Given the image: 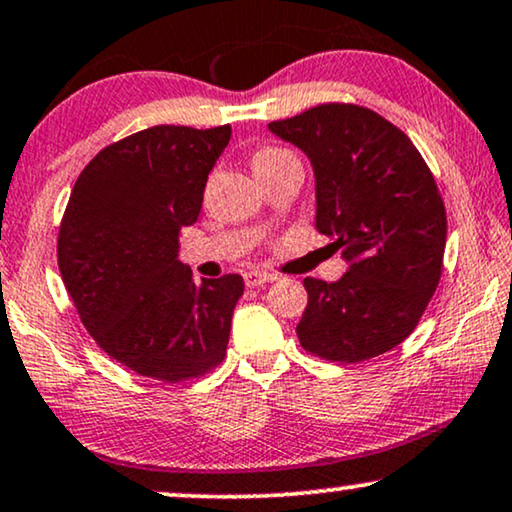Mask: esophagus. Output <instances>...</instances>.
I'll return each instance as SVG.
<instances>
[{"mask_svg": "<svg viewBox=\"0 0 512 512\" xmlns=\"http://www.w3.org/2000/svg\"><path fill=\"white\" fill-rule=\"evenodd\" d=\"M243 278H245V285H248V288H257V285L276 281V276L267 274V271H248Z\"/></svg>", "mask_w": 512, "mask_h": 512, "instance_id": "esophagus-1", "label": "esophagus"}]
</instances>
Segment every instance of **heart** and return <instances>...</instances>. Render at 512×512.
<instances>
[{
    "mask_svg": "<svg viewBox=\"0 0 512 512\" xmlns=\"http://www.w3.org/2000/svg\"><path fill=\"white\" fill-rule=\"evenodd\" d=\"M288 159H295V154L288 152V149L262 147L252 154V170H255V173H262V170L274 168V166H278V163H283Z\"/></svg>",
    "mask_w": 512,
    "mask_h": 512,
    "instance_id": "1",
    "label": "heart"
}]
</instances>
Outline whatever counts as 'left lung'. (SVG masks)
<instances>
[{
  "label": "left lung",
  "instance_id": "left-lung-1",
  "mask_svg": "<svg viewBox=\"0 0 512 512\" xmlns=\"http://www.w3.org/2000/svg\"><path fill=\"white\" fill-rule=\"evenodd\" d=\"M269 131L302 149L316 173V227L335 238L349 271L304 278L297 325L304 351L363 363L405 342L442 276L447 213L412 140L372 109L325 102Z\"/></svg>",
  "mask_w": 512,
  "mask_h": 512
}]
</instances>
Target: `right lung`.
I'll return each instance as SVG.
<instances>
[{"mask_svg":"<svg viewBox=\"0 0 512 512\" xmlns=\"http://www.w3.org/2000/svg\"><path fill=\"white\" fill-rule=\"evenodd\" d=\"M231 126H152L112 142L74 182L58 267L93 342L163 384L206 377L227 356L243 278L194 281L177 236L199 220Z\"/></svg>","mask_w":512,"mask_h":512,"instance_id":"add662e5","label":"right lung"}]
</instances>
